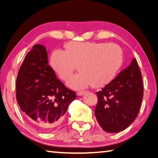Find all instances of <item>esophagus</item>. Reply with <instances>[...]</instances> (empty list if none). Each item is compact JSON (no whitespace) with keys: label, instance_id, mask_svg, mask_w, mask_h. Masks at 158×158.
<instances>
[{"label":"esophagus","instance_id":"esophagus-1","mask_svg":"<svg viewBox=\"0 0 158 158\" xmlns=\"http://www.w3.org/2000/svg\"><path fill=\"white\" fill-rule=\"evenodd\" d=\"M86 92V91H79V92L78 93H77V94H78V95L79 96H82V95H84V94H85Z\"/></svg>","mask_w":158,"mask_h":158}]
</instances>
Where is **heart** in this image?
Here are the masks:
<instances>
[{
	"instance_id": "obj_1",
	"label": "heart",
	"mask_w": 158,
	"mask_h": 158,
	"mask_svg": "<svg viewBox=\"0 0 158 158\" xmlns=\"http://www.w3.org/2000/svg\"><path fill=\"white\" fill-rule=\"evenodd\" d=\"M123 62V50L118 44L96 42H69L65 44V51L55 49L49 60L52 69L64 81L79 65L80 72L67 83L77 90L91 85L95 88L108 85L116 77Z\"/></svg>"
}]
</instances>
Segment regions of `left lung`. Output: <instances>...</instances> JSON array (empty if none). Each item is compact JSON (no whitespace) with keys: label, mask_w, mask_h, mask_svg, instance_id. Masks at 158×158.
<instances>
[{"label":"left lung","mask_w":158,"mask_h":158,"mask_svg":"<svg viewBox=\"0 0 158 158\" xmlns=\"http://www.w3.org/2000/svg\"><path fill=\"white\" fill-rule=\"evenodd\" d=\"M96 95L98 103L94 114L103 130L118 133L128 128L138 116L143 96L137 60L133 59L131 64Z\"/></svg>","instance_id":"left-lung-1"}]
</instances>
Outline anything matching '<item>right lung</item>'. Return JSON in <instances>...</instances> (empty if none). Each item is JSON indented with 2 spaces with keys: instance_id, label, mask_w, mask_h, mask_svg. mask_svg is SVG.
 I'll return each mask as SVG.
<instances>
[{
  "instance_id": "add662e5",
  "label": "right lung",
  "mask_w": 158,
  "mask_h": 158,
  "mask_svg": "<svg viewBox=\"0 0 158 158\" xmlns=\"http://www.w3.org/2000/svg\"><path fill=\"white\" fill-rule=\"evenodd\" d=\"M76 93L69 90L48 64V52L35 44L25 56L16 79L21 110L40 130L49 132L60 123Z\"/></svg>"
}]
</instances>
